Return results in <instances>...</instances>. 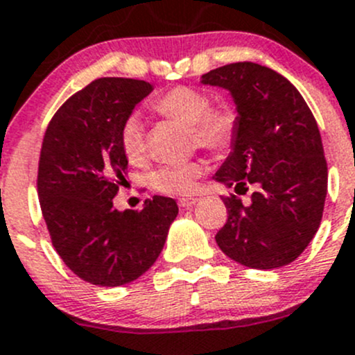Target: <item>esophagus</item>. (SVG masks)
I'll use <instances>...</instances> for the list:
<instances>
[{"instance_id":"1","label":"esophagus","mask_w":355,"mask_h":355,"mask_svg":"<svg viewBox=\"0 0 355 355\" xmlns=\"http://www.w3.org/2000/svg\"><path fill=\"white\" fill-rule=\"evenodd\" d=\"M196 202H198V198H195V196H186V198H179V207L181 208H189L193 207Z\"/></svg>"}]
</instances>
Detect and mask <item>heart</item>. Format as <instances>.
Wrapping results in <instances>:
<instances>
[{"mask_svg":"<svg viewBox=\"0 0 355 355\" xmlns=\"http://www.w3.org/2000/svg\"><path fill=\"white\" fill-rule=\"evenodd\" d=\"M153 111L191 128V144L210 152H229L241 131V111L231 101L211 104L210 94L198 87L176 85L152 102ZM119 147L130 164H141L147 153L145 128L137 114H130L119 126ZM200 160L164 164L148 173V184L167 195H186L195 189L203 174Z\"/></svg>","mask_w":355,"mask_h":355,"instance_id":"1","label":"heart"}]
</instances>
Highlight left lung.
I'll return each mask as SVG.
<instances>
[{
    "mask_svg": "<svg viewBox=\"0 0 355 355\" xmlns=\"http://www.w3.org/2000/svg\"><path fill=\"white\" fill-rule=\"evenodd\" d=\"M202 78L231 90L241 111L239 137L215 179L238 194L255 188L248 205L235 193L222 196L229 215L215 241L250 268L288 265L323 217L328 167L316 119L287 78L258 63L225 64Z\"/></svg>",
    "mask_w": 355,
    "mask_h": 355,
    "instance_id": "obj_1",
    "label": "left lung"
}]
</instances>
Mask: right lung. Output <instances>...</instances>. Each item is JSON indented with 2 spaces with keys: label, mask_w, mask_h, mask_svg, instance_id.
Masks as SVG:
<instances>
[{
  "label": "right lung",
  "mask_w": 355,
  "mask_h": 355,
  "mask_svg": "<svg viewBox=\"0 0 355 355\" xmlns=\"http://www.w3.org/2000/svg\"><path fill=\"white\" fill-rule=\"evenodd\" d=\"M150 92L145 80L97 78L58 109L44 133L37 193L51 243L94 286L118 287L144 275L178 215L166 196H153L141 210L112 207L128 173L119 126Z\"/></svg>",
  "instance_id": "1"
}]
</instances>
